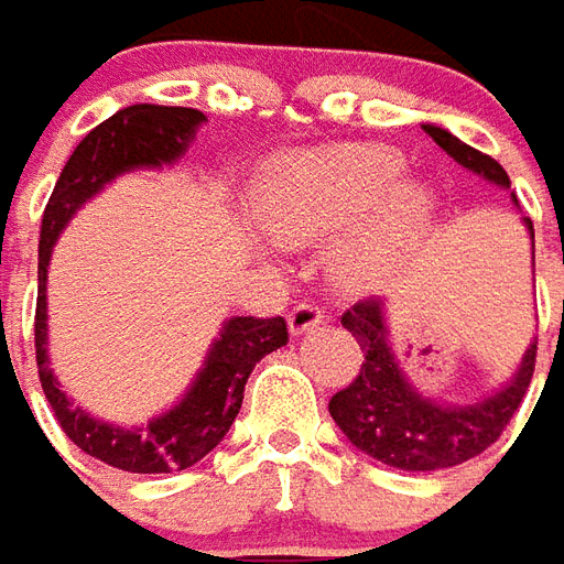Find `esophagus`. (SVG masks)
<instances>
[{
    "label": "esophagus",
    "mask_w": 564,
    "mask_h": 564,
    "mask_svg": "<svg viewBox=\"0 0 564 564\" xmlns=\"http://www.w3.org/2000/svg\"><path fill=\"white\" fill-rule=\"evenodd\" d=\"M323 323V311L317 305H311V302H299L290 308L286 314V326H290V333L293 336H302V333H308V329H317Z\"/></svg>",
    "instance_id": "obj_1"
}]
</instances>
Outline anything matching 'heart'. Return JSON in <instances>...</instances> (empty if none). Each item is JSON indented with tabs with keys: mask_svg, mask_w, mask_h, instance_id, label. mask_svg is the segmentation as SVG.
I'll return each instance as SVG.
<instances>
[{
	"mask_svg": "<svg viewBox=\"0 0 564 564\" xmlns=\"http://www.w3.org/2000/svg\"><path fill=\"white\" fill-rule=\"evenodd\" d=\"M405 161L388 145H329L286 161L271 176L256 219L271 238L286 243L326 241L366 224L333 253V278L348 290H364L391 269L431 219L433 192L400 183Z\"/></svg>",
	"mask_w": 564,
	"mask_h": 564,
	"instance_id": "1",
	"label": "heart"
}]
</instances>
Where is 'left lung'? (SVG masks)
Here are the masks:
<instances>
[{
    "mask_svg": "<svg viewBox=\"0 0 564 564\" xmlns=\"http://www.w3.org/2000/svg\"><path fill=\"white\" fill-rule=\"evenodd\" d=\"M421 128L460 167L482 176L491 186L510 188V176L491 155H482L474 145L460 143L446 128L436 124H421ZM510 198L516 200V195ZM522 226L529 228L531 247H534V226L529 216L522 219ZM341 326L357 338L366 360L360 366V376L329 400V415L338 424V431L348 436L350 446L409 474L455 467L486 452L522 403L538 357V341H531L516 366L513 378H507V384H501L498 391L479 397L474 403H443L421 393L403 372L391 348L388 305L381 299L357 302L341 314Z\"/></svg>",
    "mask_w": 564,
    "mask_h": 564,
    "instance_id": "obj_1",
    "label": "left lung"
}]
</instances>
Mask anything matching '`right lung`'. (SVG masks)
Segmentation results:
<instances>
[{
  "label": "right lung",
  "mask_w": 564,
  "mask_h": 564,
  "mask_svg": "<svg viewBox=\"0 0 564 564\" xmlns=\"http://www.w3.org/2000/svg\"><path fill=\"white\" fill-rule=\"evenodd\" d=\"M207 121L200 109L137 104L118 109L76 145L51 192L39 235V302H35V364L63 433L90 458L128 474H173L214 452L243 403V384L253 366L286 345L283 317H228L210 341L204 364L186 393L161 415L137 427H121L90 415L63 393L48 357V265L54 243L69 219L116 176L161 171L186 155L188 143Z\"/></svg>",
  "instance_id": "1"
}]
</instances>
